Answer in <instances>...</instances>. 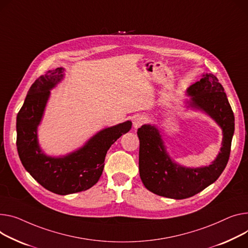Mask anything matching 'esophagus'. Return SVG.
Returning <instances> with one entry per match:
<instances>
[{
    "label": "esophagus",
    "mask_w": 248,
    "mask_h": 248,
    "mask_svg": "<svg viewBox=\"0 0 248 248\" xmlns=\"http://www.w3.org/2000/svg\"><path fill=\"white\" fill-rule=\"evenodd\" d=\"M146 121L145 117H143V115H138V117L134 120V127L135 128H138L140 127L142 124H144Z\"/></svg>",
    "instance_id": "34e87169"
}]
</instances>
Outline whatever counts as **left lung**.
Masks as SVG:
<instances>
[{
	"label": "left lung",
	"mask_w": 248,
	"mask_h": 248,
	"mask_svg": "<svg viewBox=\"0 0 248 248\" xmlns=\"http://www.w3.org/2000/svg\"><path fill=\"white\" fill-rule=\"evenodd\" d=\"M189 100L186 108L207 114L222 129L220 152L209 166L186 168L175 162L167 152L160 130L155 124H143L138 129L140 139L139 167L143 186L150 191L173 200L188 199L216 181L229 159L234 134V115L224 89L212 74L202 78L186 90Z\"/></svg>",
	"instance_id": "8db88e82"
}]
</instances>
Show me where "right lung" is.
<instances>
[{
  "instance_id": "1",
  "label": "right lung",
  "mask_w": 248,
  "mask_h": 248,
  "mask_svg": "<svg viewBox=\"0 0 248 248\" xmlns=\"http://www.w3.org/2000/svg\"><path fill=\"white\" fill-rule=\"evenodd\" d=\"M64 69L57 68L41 76L30 88L16 115V148L26 170L46 189L67 195L84 191L100 179L105 158L112 143L131 128V122L104 128L84 145L62 156L45 154L38 140L51 91L64 78Z\"/></svg>"
}]
</instances>
